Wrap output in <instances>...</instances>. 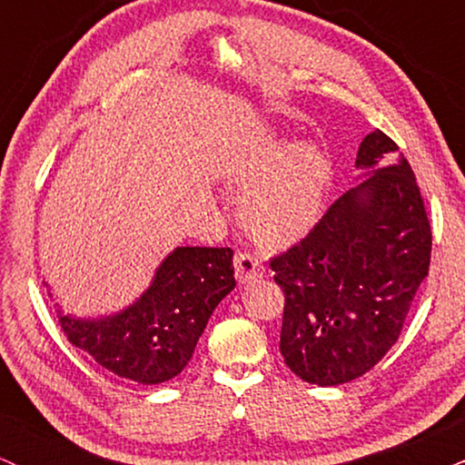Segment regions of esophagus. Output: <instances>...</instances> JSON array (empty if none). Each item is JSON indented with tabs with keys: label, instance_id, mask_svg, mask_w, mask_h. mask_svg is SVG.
<instances>
[{
	"label": "esophagus",
	"instance_id": "esophagus-1",
	"mask_svg": "<svg viewBox=\"0 0 465 465\" xmlns=\"http://www.w3.org/2000/svg\"><path fill=\"white\" fill-rule=\"evenodd\" d=\"M234 270H237V278L242 282H250L254 278L263 276V263L252 252H237L234 254Z\"/></svg>",
	"mask_w": 465,
	"mask_h": 465
}]
</instances>
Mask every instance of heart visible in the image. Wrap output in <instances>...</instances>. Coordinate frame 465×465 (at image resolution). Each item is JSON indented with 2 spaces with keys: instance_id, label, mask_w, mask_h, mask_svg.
I'll return each mask as SVG.
<instances>
[{
  "instance_id": "heart-1",
  "label": "heart",
  "mask_w": 465,
  "mask_h": 465,
  "mask_svg": "<svg viewBox=\"0 0 465 465\" xmlns=\"http://www.w3.org/2000/svg\"><path fill=\"white\" fill-rule=\"evenodd\" d=\"M234 187L245 189L239 217L256 242H296L318 222L331 165L315 145L263 136L228 172Z\"/></svg>"
}]
</instances>
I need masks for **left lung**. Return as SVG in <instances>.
I'll return each instance as SVG.
<instances>
[{
  "label": "left lung",
  "mask_w": 465,
  "mask_h": 465,
  "mask_svg": "<svg viewBox=\"0 0 465 465\" xmlns=\"http://www.w3.org/2000/svg\"><path fill=\"white\" fill-rule=\"evenodd\" d=\"M357 167L368 178L270 261L285 292L282 357L293 374L322 387L359 379L385 357L430 263L427 209L398 145L374 130Z\"/></svg>",
  "instance_id": "left-lung-1"
}]
</instances>
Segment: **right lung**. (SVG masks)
<instances>
[{
  "label": "right lung",
  "instance_id": "add662e5",
  "mask_svg": "<svg viewBox=\"0 0 465 465\" xmlns=\"http://www.w3.org/2000/svg\"><path fill=\"white\" fill-rule=\"evenodd\" d=\"M234 289L231 248H176L133 307L100 320L58 311V324L75 348L119 379L165 383L191 361L211 313Z\"/></svg>",
  "mask_w": 465,
  "mask_h": 465
}]
</instances>
